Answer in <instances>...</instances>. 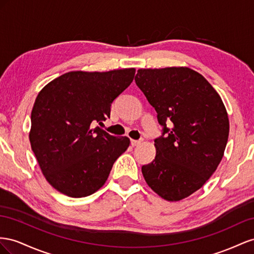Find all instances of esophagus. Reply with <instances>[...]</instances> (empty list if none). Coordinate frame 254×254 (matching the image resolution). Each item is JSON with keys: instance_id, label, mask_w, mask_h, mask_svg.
Listing matches in <instances>:
<instances>
[{"instance_id": "1", "label": "esophagus", "mask_w": 254, "mask_h": 254, "mask_svg": "<svg viewBox=\"0 0 254 254\" xmlns=\"http://www.w3.org/2000/svg\"><path fill=\"white\" fill-rule=\"evenodd\" d=\"M131 143H132V146H133V147H136V146H138V144H140V143H141V140H135V139H132V140H131Z\"/></svg>"}]
</instances>
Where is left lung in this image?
I'll use <instances>...</instances> for the list:
<instances>
[{
  "label": "left lung",
  "instance_id": "8db88e82",
  "mask_svg": "<svg viewBox=\"0 0 254 254\" xmlns=\"http://www.w3.org/2000/svg\"><path fill=\"white\" fill-rule=\"evenodd\" d=\"M135 82L163 126L156 156L142 166V176L165 200L190 197L222 159L230 129L226 106L205 77L187 67L139 69Z\"/></svg>",
  "mask_w": 254,
  "mask_h": 254
}]
</instances>
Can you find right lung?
<instances>
[{"label":"right lung","mask_w":254,"mask_h":254,"mask_svg":"<svg viewBox=\"0 0 254 254\" xmlns=\"http://www.w3.org/2000/svg\"><path fill=\"white\" fill-rule=\"evenodd\" d=\"M135 68L67 72L38 93L31 115L30 142L50 185L71 198L102 187L113 165L129 146L96 123L110 118L111 105L133 82Z\"/></svg>","instance_id":"right-lung-1"}]
</instances>
